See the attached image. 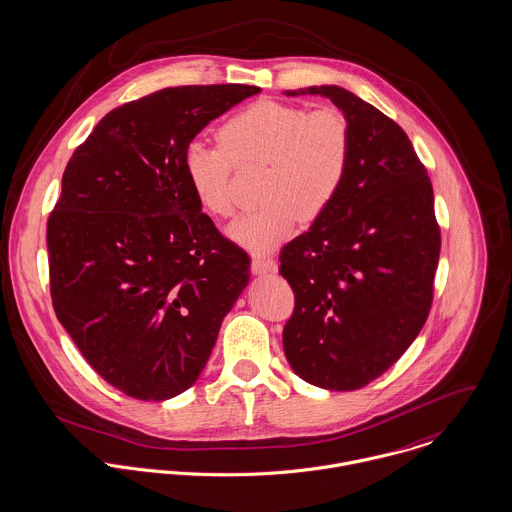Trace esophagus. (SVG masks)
Masks as SVG:
<instances>
[{
  "label": "esophagus",
  "mask_w": 512,
  "mask_h": 512,
  "mask_svg": "<svg viewBox=\"0 0 512 512\" xmlns=\"http://www.w3.org/2000/svg\"><path fill=\"white\" fill-rule=\"evenodd\" d=\"M251 271L253 275H267V273H275L277 265L273 259H265V257H255L251 261Z\"/></svg>",
  "instance_id": "34e87169"
}]
</instances>
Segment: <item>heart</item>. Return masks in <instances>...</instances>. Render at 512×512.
<instances>
[{"instance_id":"heart-1","label":"heart","mask_w":512,"mask_h":512,"mask_svg":"<svg viewBox=\"0 0 512 512\" xmlns=\"http://www.w3.org/2000/svg\"><path fill=\"white\" fill-rule=\"evenodd\" d=\"M219 144L194 140L184 150V174L198 202L229 215L233 164H267L265 207L237 217L227 235L263 255L287 241L297 217L314 219L340 192L350 162V128L336 108L310 110L263 99L231 114L217 130Z\"/></svg>"}]
</instances>
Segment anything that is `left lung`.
Masks as SVG:
<instances>
[{"mask_svg": "<svg viewBox=\"0 0 512 512\" xmlns=\"http://www.w3.org/2000/svg\"><path fill=\"white\" fill-rule=\"evenodd\" d=\"M285 95H320L342 110L350 162L332 204L279 255L295 293L283 348L308 384L358 390L427 320L441 249L433 190L408 134L376 106L336 85Z\"/></svg>", "mask_w": 512, "mask_h": 512, "instance_id": "8db88e82", "label": "left lung"}]
</instances>
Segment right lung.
<instances>
[{
  "label": "right lung",
  "mask_w": 512,
  "mask_h": 512,
  "mask_svg": "<svg viewBox=\"0 0 512 512\" xmlns=\"http://www.w3.org/2000/svg\"><path fill=\"white\" fill-rule=\"evenodd\" d=\"M251 85L170 87L110 110L75 150L47 221L51 299L110 386L170 400L196 384L249 257L202 213L184 150Z\"/></svg>",
  "instance_id": "1"
}]
</instances>
